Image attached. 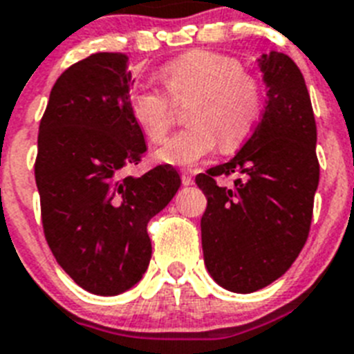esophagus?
<instances>
[{"label": "esophagus", "mask_w": 354, "mask_h": 354, "mask_svg": "<svg viewBox=\"0 0 354 354\" xmlns=\"http://www.w3.org/2000/svg\"><path fill=\"white\" fill-rule=\"evenodd\" d=\"M181 181H183V185H192V183H194L192 173H189V171H183V173H181Z\"/></svg>", "instance_id": "34e87169"}]
</instances>
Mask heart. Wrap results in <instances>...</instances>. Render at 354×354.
<instances>
[{"mask_svg":"<svg viewBox=\"0 0 354 354\" xmlns=\"http://www.w3.org/2000/svg\"><path fill=\"white\" fill-rule=\"evenodd\" d=\"M162 80L174 101L192 97L187 110L190 126L156 151V158L164 164L190 167L210 155L219 140L226 151L235 149L262 118V84L242 73V64L232 57L190 51L169 62L162 69ZM128 106L147 139H165L173 118L164 92L153 87L133 88Z\"/></svg>","mask_w":354,"mask_h":354,"instance_id":"1","label":"heart"}]
</instances>
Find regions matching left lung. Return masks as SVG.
<instances>
[{
	"mask_svg": "<svg viewBox=\"0 0 354 354\" xmlns=\"http://www.w3.org/2000/svg\"><path fill=\"white\" fill-rule=\"evenodd\" d=\"M267 91L262 121L226 164L196 176L205 266L217 285L250 294L283 276L310 232L319 185L317 128L305 78L290 57L258 58ZM236 174L232 187L216 176Z\"/></svg>",
	"mask_w": 354,
	"mask_h": 354,
	"instance_id": "left-lung-1",
	"label": "left lung"
}]
</instances>
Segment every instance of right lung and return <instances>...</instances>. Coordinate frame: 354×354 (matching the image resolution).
<instances>
[{
    "label": "right lung",
    "mask_w": 354,
    "mask_h": 354,
    "mask_svg": "<svg viewBox=\"0 0 354 354\" xmlns=\"http://www.w3.org/2000/svg\"><path fill=\"white\" fill-rule=\"evenodd\" d=\"M128 67L124 53H94L64 71L37 140L46 241L75 283L97 296L139 283L151 260L147 221L181 185L171 165L124 176L147 149L128 106Z\"/></svg>",
    "instance_id": "right-lung-1"
}]
</instances>
